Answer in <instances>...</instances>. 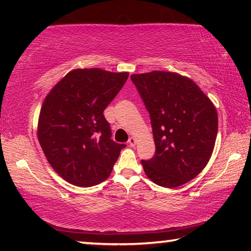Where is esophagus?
Masks as SVG:
<instances>
[{
  "mask_svg": "<svg viewBox=\"0 0 251 251\" xmlns=\"http://www.w3.org/2000/svg\"><path fill=\"white\" fill-rule=\"evenodd\" d=\"M128 145H129L130 147H134V146L136 145V139H135L134 137H130V138L128 139Z\"/></svg>",
  "mask_w": 251,
  "mask_h": 251,
  "instance_id": "34e87169",
  "label": "esophagus"
}]
</instances>
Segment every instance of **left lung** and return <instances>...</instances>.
<instances>
[{
	"label": "left lung",
	"mask_w": 251,
	"mask_h": 251,
	"mask_svg": "<svg viewBox=\"0 0 251 251\" xmlns=\"http://www.w3.org/2000/svg\"><path fill=\"white\" fill-rule=\"evenodd\" d=\"M151 116L154 157L142 160L156 185L175 188L192 180L209 161L218 130L214 104L192 79L171 72L133 74Z\"/></svg>",
	"instance_id": "obj_1"
}]
</instances>
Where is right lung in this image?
I'll use <instances>...</instances> for the list:
<instances>
[{
    "label": "right lung",
    "instance_id": "right-lung-1",
    "mask_svg": "<svg viewBox=\"0 0 251 251\" xmlns=\"http://www.w3.org/2000/svg\"><path fill=\"white\" fill-rule=\"evenodd\" d=\"M127 78V72L74 70L45 97L37 138L50 166L70 184L92 187L112 173L126 145L110 138L103 113Z\"/></svg>",
    "mask_w": 251,
    "mask_h": 251
}]
</instances>
